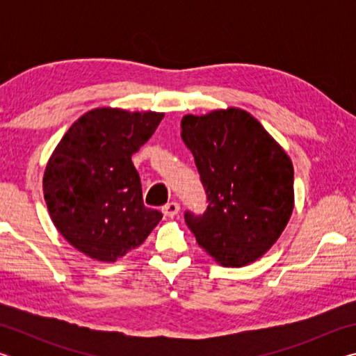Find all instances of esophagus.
Wrapping results in <instances>:
<instances>
[{"instance_id": "esophagus-1", "label": "esophagus", "mask_w": 356, "mask_h": 356, "mask_svg": "<svg viewBox=\"0 0 356 356\" xmlns=\"http://www.w3.org/2000/svg\"><path fill=\"white\" fill-rule=\"evenodd\" d=\"M179 210H180V204L179 202H174V201L168 202L166 206L161 207V212H163L166 216H170V218H172V216H176L179 213Z\"/></svg>"}]
</instances>
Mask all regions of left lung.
I'll list each match as a JSON object with an SVG mask.
<instances>
[{
    "instance_id": "left-lung-1",
    "label": "left lung",
    "mask_w": 356,
    "mask_h": 356,
    "mask_svg": "<svg viewBox=\"0 0 356 356\" xmlns=\"http://www.w3.org/2000/svg\"><path fill=\"white\" fill-rule=\"evenodd\" d=\"M180 130L209 201L202 216L185 213L186 226L222 267L257 261L281 237L293 212L291 156L242 108L185 114Z\"/></svg>"
}]
</instances>
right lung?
<instances>
[{
    "label": "right lung",
    "instance_id": "add662e5",
    "mask_svg": "<svg viewBox=\"0 0 356 356\" xmlns=\"http://www.w3.org/2000/svg\"><path fill=\"white\" fill-rule=\"evenodd\" d=\"M165 113L100 106L78 118L47 161L44 197L53 225L83 254L116 262L161 220L143 202L131 161Z\"/></svg>",
    "mask_w": 356,
    "mask_h": 356
}]
</instances>
